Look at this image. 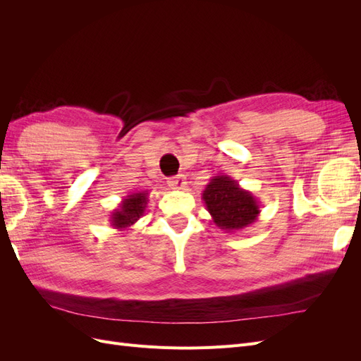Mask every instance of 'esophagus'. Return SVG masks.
I'll return each instance as SVG.
<instances>
[{
  "label": "esophagus",
  "mask_w": 361,
  "mask_h": 361,
  "mask_svg": "<svg viewBox=\"0 0 361 361\" xmlns=\"http://www.w3.org/2000/svg\"><path fill=\"white\" fill-rule=\"evenodd\" d=\"M169 187L173 190H185L187 187V179L183 176H174L169 179Z\"/></svg>",
  "instance_id": "esophagus-1"
}]
</instances>
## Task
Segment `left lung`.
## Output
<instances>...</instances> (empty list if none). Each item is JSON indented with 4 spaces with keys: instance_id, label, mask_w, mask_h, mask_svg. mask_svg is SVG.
<instances>
[{
    "instance_id": "8db88e82",
    "label": "left lung",
    "mask_w": 361,
    "mask_h": 361,
    "mask_svg": "<svg viewBox=\"0 0 361 361\" xmlns=\"http://www.w3.org/2000/svg\"><path fill=\"white\" fill-rule=\"evenodd\" d=\"M202 199L212 221L224 232H238L248 227L260 214V206L253 192L243 190L235 179L226 174L211 179Z\"/></svg>"
}]
</instances>
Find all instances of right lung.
Instances as JSON below:
<instances>
[{
    "label": "right lung",
    "mask_w": 361,
    "mask_h": 361,
    "mask_svg": "<svg viewBox=\"0 0 361 361\" xmlns=\"http://www.w3.org/2000/svg\"><path fill=\"white\" fill-rule=\"evenodd\" d=\"M149 192H134L129 194L117 206V209L111 212V226L117 231H125V228L134 226L141 216H143L146 206L149 202Z\"/></svg>",
    "instance_id": "right-lung-1"
}]
</instances>
